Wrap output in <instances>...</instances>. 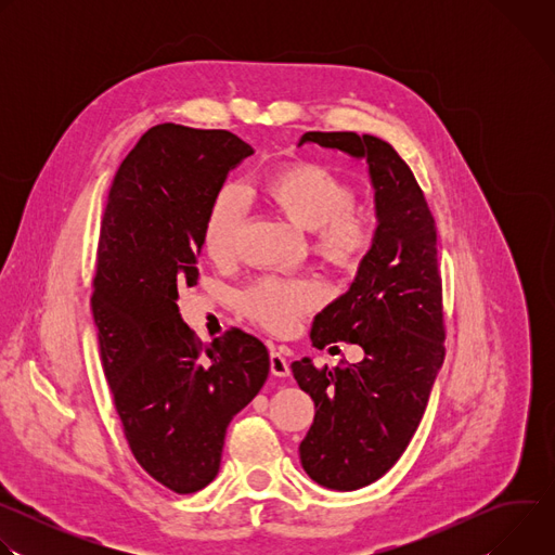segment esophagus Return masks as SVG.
Listing matches in <instances>:
<instances>
[{
	"mask_svg": "<svg viewBox=\"0 0 555 555\" xmlns=\"http://www.w3.org/2000/svg\"><path fill=\"white\" fill-rule=\"evenodd\" d=\"M270 373L276 377H287L289 375V362L281 351L270 353Z\"/></svg>",
	"mask_w": 555,
	"mask_h": 555,
	"instance_id": "1",
	"label": "esophagus"
}]
</instances>
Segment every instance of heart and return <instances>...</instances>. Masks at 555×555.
<instances>
[{"label": "heart", "instance_id": "obj_1", "mask_svg": "<svg viewBox=\"0 0 555 555\" xmlns=\"http://www.w3.org/2000/svg\"><path fill=\"white\" fill-rule=\"evenodd\" d=\"M261 195L289 221L313 232V250L327 263L356 272L375 244L373 223L356 210V189L332 169L315 163H289L268 173ZM246 219L244 195L223 186L204 221V250L210 259L232 257ZM323 300L315 281L261 279L240 296V307L257 325L285 334Z\"/></svg>", "mask_w": 555, "mask_h": 555}]
</instances>
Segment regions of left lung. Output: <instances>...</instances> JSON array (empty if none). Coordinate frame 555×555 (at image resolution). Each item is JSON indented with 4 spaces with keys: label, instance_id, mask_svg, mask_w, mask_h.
Returning a JSON list of instances; mask_svg holds the SVG:
<instances>
[{
    "label": "left lung",
    "instance_id": "left-lung-1",
    "mask_svg": "<svg viewBox=\"0 0 555 555\" xmlns=\"http://www.w3.org/2000/svg\"><path fill=\"white\" fill-rule=\"evenodd\" d=\"M313 142L366 160L375 191V244L351 287L313 319V347L360 345L364 358L336 369L292 362L315 415L298 446L319 486L360 490L402 456L443 364L437 228L413 171L388 142L353 131H307Z\"/></svg>",
    "mask_w": 555,
    "mask_h": 555
}]
</instances>
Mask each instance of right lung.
<instances>
[{"label": "right lung", "mask_w": 555, "mask_h": 555, "mask_svg": "<svg viewBox=\"0 0 555 555\" xmlns=\"http://www.w3.org/2000/svg\"><path fill=\"white\" fill-rule=\"evenodd\" d=\"M253 153L223 129L155 125L122 160L101 221L92 313L105 377L135 461L178 494L217 477L228 424L270 373L261 340L230 330L204 345L178 307L197 285L208 208Z\"/></svg>", "instance_id": "obj_1"}]
</instances>
